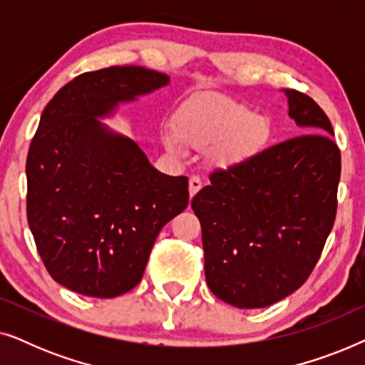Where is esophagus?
Instances as JSON below:
<instances>
[{"label":"esophagus","mask_w":365,"mask_h":365,"mask_svg":"<svg viewBox=\"0 0 365 365\" xmlns=\"http://www.w3.org/2000/svg\"><path fill=\"white\" fill-rule=\"evenodd\" d=\"M201 187H202V181H201V178L192 176L191 179H189V194H191V197H192L194 194H196Z\"/></svg>","instance_id":"1"}]
</instances>
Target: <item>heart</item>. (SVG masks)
Returning a JSON list of instances; mask_svg holds the SVG:
<instances>
[{
    "mask_svg": "<svg viewBox=\"0 0 365 365\" xmlns=\"http://www.w3.org/2000/svg\"><path fill=\"white\" fill-rule=\"evenodd\" d=\"M269 138V126L251 109L231 99L197 98L184 106L176 118V129L164 133L173 151H182L184 143L196 149L219 148L221 163L231 164L254 156Z\"/></svg>",
    "mask_w": 365,
    "mask_h": 365,
    "instance_id": "1",
    "label": "heart"
}]
</instances>
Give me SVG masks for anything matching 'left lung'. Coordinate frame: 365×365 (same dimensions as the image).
I'll use <instances>...</instances> for the list:
<instances>
[{
    "label": "left lung",
    "instance_id": "left-lung-1",
    "mask_svg": "<svg viewBox=\"0 0 365 365\" xmlns=\"http://www.w3.org/2000/svg\"><path fill=\"white\" fill-rule=\"evenodd\" d=\"M284 94L304 134L212 171L191 202L207 286L239 309L267 307L297 291L336 219L341 151L332 124L307 94Z\"/></svg>",
    "mask_w": 365,
    "mask_h": 365
}]
</instances>
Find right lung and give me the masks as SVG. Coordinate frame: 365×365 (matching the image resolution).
Segmentation results:
<instances>
[{
    "instance_id": "1",
    "label": "right lung",
    "mask_w": 365,
    "mask_h": 365,
    "mask_svg": "<svg viewBox=\"0 0 365 365\" xmlns=\"http://www.w3.org/2000/svg\"><path fill=\"white\" fill-rule=\"evenodd\" d=\"M168 83L141 66L104 68L64 84L44 108L26 159L28 224L49 276L69 291H131L159 231L187 207L186 176L156 171L133 139L98 121Z\"/></svg>"
}]
</instances>
